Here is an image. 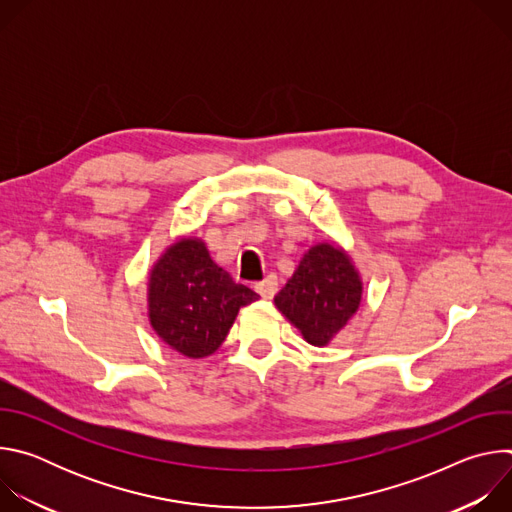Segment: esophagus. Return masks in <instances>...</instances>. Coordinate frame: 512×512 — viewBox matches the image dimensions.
Listing matches in <instances>:
<instances>
[{
  "label": "esophagus",
  "instance_id": "esophagus-1",
  "mask_svg": "<svg viewBox=\"0 0 512 512\" xmlns=\"http://www.w3.org/2000/svg\"><path fill=\"white\" fill-rule=\"evenodd\" d=\"M255 291L263 300H271L277 291V275H267L263 281L255 283Z\"/></svg>",
  "mask_w": 512,
  "mask_h": 512
}]
</instances>
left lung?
<instances>
[{
  "label": "left lung",
  "instance_id": "1",
  "mask_svg": "<svg viewBox=\"0 0 512 512\" xmlns=\"http://www.w3.org/2000/svg\"><path fill=\"white\" fill-rule=\"evenodd\" d=\"M362 281L350 257L334 245H314L275 296L277 310L306 342L326 346L356 314Z\"/></svg>",
  "mask_w": 512,
  "mask_h": 512
}]
</instances>
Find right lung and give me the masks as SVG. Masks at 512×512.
Instances as JSON below:
<instances>
[{"label": "right lung", "mask_w": 512, "mask_h": 512, "mask_svg": "<svg viewBox=\"0 0 512 512\" xmlns=\"http://www.w3.org/2000/svg\"><path fill=\"white\" fill-rule=\"evenodd\" d=\"M257 298L218 267L198 239L170 245L150 271V322L166 344L188 358L212 354L227 338L239 308Z\"/></svg>", "instance_id": "right-lung-1"}]
</instances>
